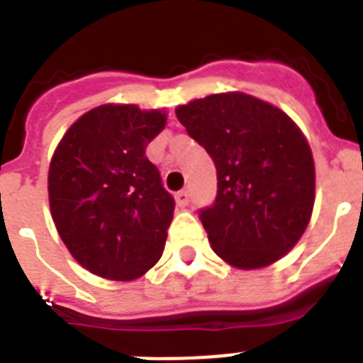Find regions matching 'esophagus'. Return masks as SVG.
<instances>
[{
  "label": "esophagus",
  "instance_id": "esophagus-1",
  "mask_svg": "<svg viewBox=\"0 0 363 363\" xmlns=\"http://www.w3.org/2000/svg\"><path fill=\"white\" fill-rule=\"evenodd\" d=\"M175 201H177V205H179V207H186L188 201H190V196H188V191L186 190L177 191Z\"/></svg>",
  "mask_w": 363,
  "mask_h": 363
}]
</instances>
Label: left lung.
Listing matches in <instances>:
<instances>
[{"mask_svg":"<svg viewBox=\"0 0 363 363\" xmlns=\"http://www.w3.org/2000/svg\"><path fill=\"white\" fill-rule=\"evenodd\" d=\"M175 113L216 166V201L199 211L214 253L240 270L276 263L313 212L306 135L285 111L238 91L191 100Z\"/></svg>","mask_w":363,"mask_h":363,"instance_id":"1","label":"left lung"}]
</instances>
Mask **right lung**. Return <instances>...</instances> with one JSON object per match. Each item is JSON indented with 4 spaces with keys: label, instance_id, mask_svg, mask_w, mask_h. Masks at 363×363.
I'll return each mask as SVG.
<instances>
[{
    "label": "right lung",
    "instance_id": "1",
    "mask_svg": "<svg viewBox=\"0 0 363 363\" xmlns=\"http://www.w3.org/2000/svg\"><path fill=\"white\" fill-rule=\"evenodd\" d=\"M166 121L162 110L102 104L65 132L52 156L48 196L59 237L100 278L130 281L162 257L175 201L145 149Z\"/></svg>",
    "mask_w": 363,
    "mask_h": 363
}]
</instances>
